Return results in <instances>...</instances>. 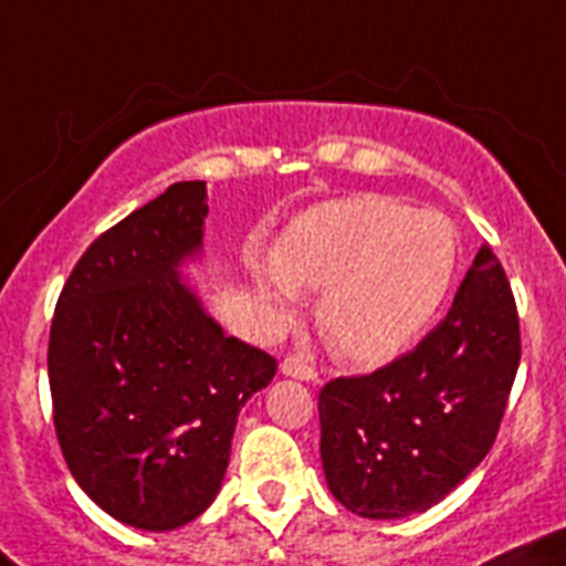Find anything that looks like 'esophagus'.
I'll return each mask as SVG.
<instances>
[{
    "label": "esophagus",
    "mask_w": 566,
    "mask_h": 566,
    "mask_svg": "<svg viewBox=\"0 0 566 566\" xmlns=\"http://www.w3.org/2000/svg\"><path fill=\"white\" fill-rule=\"evenodd\" d=\"M284 378H295V380H304V384H318V371L313 366H307L304 360L298 358H287L282 366H279Z\"/></svg>",
    "instance_id": "1"
}]
</instances>
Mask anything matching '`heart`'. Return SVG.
I'll return each mask as SVG.
<instances>
[{
  "mask_svg": "<svg viewBox=\"0 0 566 566\" xmlns=\"http://www.w3.org/2000/svg\"><path fill=\"white\" fill-rule=\"evenodd\" d=\"M460 233L440 211L378 195L321 202L253 259L264 329H284L302 293L321 290L318 327L340 358L378 366L406 353L448 298Z\"/></svg>",
  "mask_w": 566,
  "mask_h": 566,
  "instance_id": "heart-1",
  "label": "heart"
}]
</instances>
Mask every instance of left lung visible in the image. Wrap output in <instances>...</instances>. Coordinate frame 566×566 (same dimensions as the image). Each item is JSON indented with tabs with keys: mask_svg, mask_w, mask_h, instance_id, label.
Instances as JSON below:
<instances>
[{
	"mask_svg": "<svg viewBox=\"0 0 566 566\" xmlns=\"http://www.w3.org/2000/svg\"><path fill=\"white\" fill-rule=\"evenodd\" d=\"M518 355L511 284L482 248L440 327L411 353L321 389L333 496L364 518H406L446 499L491 451Z\"/></svg>",
	"mask_w": 566,
	"mask_h": 566,
	"instance_id": "left-lung-1",
	"label": "left lung"
}]
</instances>
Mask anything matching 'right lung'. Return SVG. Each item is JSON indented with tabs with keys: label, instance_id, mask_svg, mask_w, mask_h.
<instances>
[{
	"label": "right lung",
	"instance_id": "right-lung-1",
	"mask_svg": "<svg viewBox=\"0 0 566 566\" xmlns=\"http://www.w3.org/2000/svg\"><path fill=\"white\" fill-rule=\"evenodd\" d=\"M206 217L202 180L132 211L86 248L50 327L61 454L81 491L137 531H177L211 505L239 411L276 375L182 276L202 259Z\"/></svg>",
	"mask_w": 566,
	"mask_h": 566
}]
</instances>
